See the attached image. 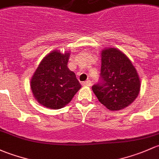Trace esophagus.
<instances>
[{
	"label": "esophagus",
	"mask_w": 159,
	"mask_h": 159,
	"mask_svg": "<svg viewBox=\"0 0 159 159\" xmlns=\"http://www.w3.org/2000/svg\"><path fill=\"white\" fill-rule=\"evenodd\" d=\"M83 85L85 86H92V82L90 80H87V81H85L83 83Z\"/></svg>",
	"instance_id": "esophagus-1"
}]
</instances>
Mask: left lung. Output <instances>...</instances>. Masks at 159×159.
Masks as SVG:
<instances>
[{
    "label": "left lung",
    "mask_w": 159,
    "mask_h": 159,
    "mask_svg": "<svg viewBox=\"0 0 159 159\" xmlns=\"http://www.w3.org/2000/svg\"><path fill=\"white\" fill-rule=\"evenodd\" d=\"M101 60V80L92 89L99 102L109 110L125 109L139 93L138 73L131 60L116 48L102 50Z\"/></svg>",
    "instance_id": "8db88e82"
}]
</instances>
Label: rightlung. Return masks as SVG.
I'll list each match as a JSON object with an SVG mask.
<instances>
[{"instance_id":"obj_1","label":"right lung","mask_w":159,"mask_h":159,"mask_svg":"<svg viewBox=\"0 0 159 159\" xmlns=\"http://www.w3.org/2000/svg\"><path fill=\"white\" fill-rule=\"evenodd\" d=\"M70 53L53 50L42 60L30 80L36 100L52 109L64 107L81 88L76 74L67 66Z\"/></svg>"}]
</instances>
